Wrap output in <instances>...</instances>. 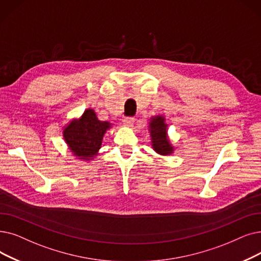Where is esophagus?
Returning a JSON list of instances; mask_svg holds the SVG:
<instances>
[{
  "mask_svg": "<svg viewBox=\"0 0 261 261\" xmlns=\"http://www.w3.org/2000/svg\"><path fill=\"white\" fill-rule=\"evenodd\" d=\"M123 124L124 126H127V127H132L133 124H134V121H135V118L134 117H126V118H123Z\"/></svg>",
  "mask_w": 261,
  "mask_h": 261,
  "instance_id": "1",
  "label": "esophagus"
}]
</instances>
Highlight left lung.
<instances>
[{
    "label": "left lung",
    "mask_w": 261,
    "mask_h": 261,
    "mask_svg": "<svg viewBox=\"0 0 261 261\" xmlns=\"http://www.w3.org/2000/svg\"><path fill=\"white\" fill-rule=\"evenodd\" d=\"M148 130L150 132L153 150L161 155L172 154L174 147L167 137V124L165 123V118L161 115L151 117Z\"/></svg>",
    "instance_id": "obj_1"
}]
</instances>
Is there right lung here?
I'll return each mask as SVG.
<instances>
[{
	"mask_svg": "<svg viewBox=\"0 0 261 261\" xmlns=\"http://www.w3.org/2000/svg\"><path fill=\"white\" fill-rule=\"evenodd\" d=\"M110 128L109 121L99 120L95 111L87 109L80 118L67 124L63 137L74 155L81 160L89 161L98 154L103 135Z\"/></svg>",
	"mask_w": 261,
	"mask_h": 261,
	"instance_id": "add662e5",
	"label": "right lung"
}]
</instances>
